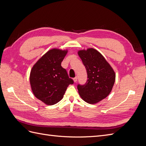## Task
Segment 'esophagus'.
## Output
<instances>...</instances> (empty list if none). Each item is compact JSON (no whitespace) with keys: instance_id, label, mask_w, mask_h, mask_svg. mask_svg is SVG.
<instances>
[{"instance_id":"34e87169","label":"esophagus","mask_w":146,"mask_h":146,"mask_svg":"<svg viewBox=\"0 0 146 146\" xmlns=\"http://www.w3.org/2000/svg\"><path fill=\"white\" fill-rule=\"evenodd\" d=\"M73 80H74V82H75V83L77 82V77H74V78H73Z\"/></svg>"}]
</instances>
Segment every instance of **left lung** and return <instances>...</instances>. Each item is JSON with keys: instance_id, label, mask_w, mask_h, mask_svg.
I'll return each mask as SVG.
<instances>
[{"instance_id": "1", "label": "left lung", "mask_w": 146, "mask_h": 146, "mask_svg": "<svg viewBox=\"0 0 146 146\" xmlns=\"http://www.w3.org/2000/svg\"><path fill=\"white\" fill-rule=\"evenodd\" d=\"M78 54L88 75L84 85L78 84V93L87 103L96 104L110 93L115 82V73L100 53L94 48L80 50Z\"/></svg>"}]
</instances>
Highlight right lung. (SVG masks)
Returning <instances> with one entry per match:
<instances>
[{"mask_svg": "<svg viewBox=\"0 0 146 146\" xmlns=\"http://www.w3.org/2000/svg\"><path fill=\"white\" fill-rule=\"evenodd\" d=\"M67 50H50L32 68L30 82L33 94L44 103L52 105L63 99L65 91L74 80L61 64Z\"/></svg>", "mask_w": 146, "mask_h": 146, "instance_id": "add662e5", "label": "right lung"}]
</instances>
